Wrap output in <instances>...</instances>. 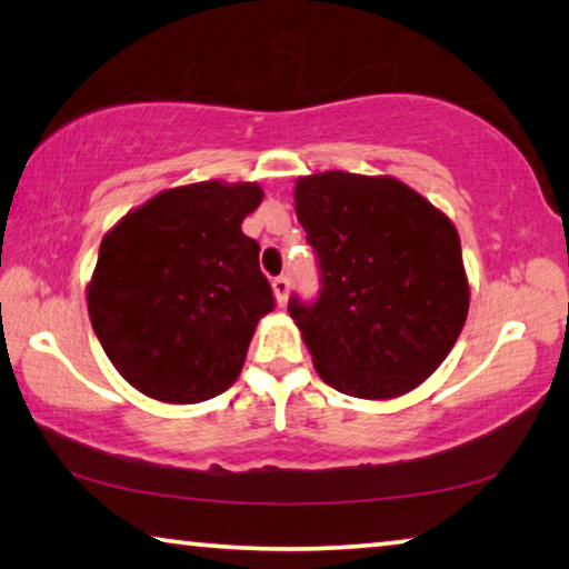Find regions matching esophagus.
<instances>
[{
  "instance_id": "1",
  "label": "esophagus",
  "mask_w": 569,
  "mask_h": 569,
  "mask_svg": "<svg viewBox=\"0 0 569 569\" xmlns=\"http://www.w3.org/2000/svg\"><path fill=\"white\" fill-rule=\"evenodd\" d=\"M288 291H291V283H288L286 276L273 278V293H276V303L286 306L288 303Z\"/></svg>"
}]
</instances>
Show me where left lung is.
Masks as SVG:
<instances>
[{
  "instance_id": "8db88e82",
  "label": "left lung",
  "mask_w": 569,
  "mask_h": 569,
  "mask_svg": "<svg viewBox=\"0 0 569 569\" xmlns=\"http://www.w3.org/2000/svg\"><path fill=\"white\" fill-rule=\"evenodd\" d=\"M298 223L321 266L313 306L288 313L319 377L356 399H397L427 381L469 313L459 233L391 176L326 170L296 180Z\"/></svg>"
}]
</instances>
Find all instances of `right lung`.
I'll return each instance as SVG.
<instances>
[{"mask_svg":"<svg viewBox=\"0 0 569 569\" xmlns=\"http://www.w3.org/2000/svg\"><path fill=\"white\" fill-rule=\"evenodd\" d=\"M258 182L203 180L158 192L104 233L88 311L130 387L198 403L233 387L273 291L240 223L261 206Z\"/></svg>","mask_w":569,"mask_h":569,"instance_id":"1","label":"right lung"}]
</instances>
